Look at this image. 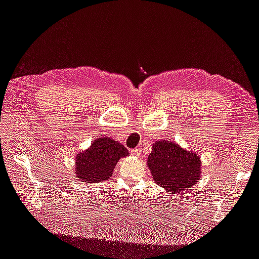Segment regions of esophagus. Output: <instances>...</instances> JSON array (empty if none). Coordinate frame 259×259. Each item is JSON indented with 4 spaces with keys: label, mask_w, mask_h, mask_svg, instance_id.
Instances as JSON below:
<instances>
[{
    "label": "esophagus",
    "mask_w": 259,
    "mask_h": 259,
    "mask_svg": "<svg viewBox=\"0 0 259 259\" xmlns=\"http://www.w3.org/2000/svg\"><path fill=\"white\" fill-rule=\"evenodd\" d=\"M131 152H132V154H133V155H135V156H139L140 154H142V149H140V148L133 149V150H132Z\"/></svg>",
    "instance_id": "1"
}]
</instances>
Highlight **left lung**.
<instances>
[{
	"label": "left lung",
	"mask_w": 259,
	"mask_h": 259,
	"mask_svg": "<svg viewBox=\"0 0 259 259\" xmlns=\"http://www.w3.org/2000/svg\"><path fill=\"white\" fill-rule=\"evenodd\" d=\"M147 164L155 184L174 194L188 190L201 178L199 154L186 150L171 140L155 142Z\"/></svg>",
	"instance_id": "left-lung-1"
}]
</instances>
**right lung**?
<instances>
[{"label":"right lung","mask_w":259,"mask_h":259,"mask_svg":"<svg viewBox=\"0 0 259 259\" xmlns=\"http://www.w3.org/2000/svg\"><path fill=\"white\" fill-rule=\"evenodd\" d=\"M128 156V150L111 137L103 136L93 140L90 148L75 156L76 178L88 184H96L112 176L117 161Z\"/></svg>","instance_id":"add662e5"}]
</instances>
